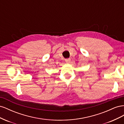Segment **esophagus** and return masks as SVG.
<instances>
[{"mask_svg":"<svg viewBox=\"0 0 124 124\" xmlns=\"http://www.w3.org/2000/svg\"><path fill=\"white\" fill-rule=\"evenodd\" d=\"M71 61V59L70 58H67V59H65V62H67V63H69Z\"/></svg>","mask_w":124,"mask_h":124,"instance_id":"34e87169","label":"esophagus"}]
</instances>
